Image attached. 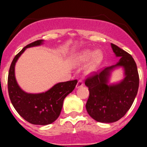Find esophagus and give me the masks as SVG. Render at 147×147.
<instances>
[{
	"instance_id": "1",
	"label": "esophagus",
	"mask_w": 147,
	"mask_h": 147,
	"mask_svg": "<svg viewBox=\"0 0 147 147\" xmlns=\"http://www.w3.org/2000/svg\"><path fill=\"white\" fill-rule=\"evenodd\" d=\"M84 84H83V82L82 80H79L77 83V85H76V88H80V87H83Z\"/></svg>"
}]
</instances>
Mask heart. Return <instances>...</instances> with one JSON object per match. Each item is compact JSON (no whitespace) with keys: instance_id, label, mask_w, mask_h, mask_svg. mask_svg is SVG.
<instances>
[{"instance_id":"b5f03b06","label":"heart","mask_w":147,"mask_h":147,"mask_svg":"<svg viewBox=\"0 0 147 147\" xmlns=\"http://www.w3.org/2000/svg\"><path fill=\"white\" fill-rule=\"evenodd\" d=\"M103 53L101 50L92 51L91 50H84L80 52L75 55V63L77 65H83L87 63L85 68L87 74H92L97 70L103 60Z\"/></svg>"}]
</instances>
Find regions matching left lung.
Listing matches in <instances>:
<instances>
[{
    "instance_id": "1",
    "label": "left lung",
    "mask_w": 147,
    "mask_h": 147,
    "mask_svg": "<svg viewBox=\"0 0 147 147\" xmlns=\"http://www.w3.org/2000/svg\"><path fill=\"white\" fill-rule=\"evenodd\" d=\"M111 47L116 57H120L118 63L96 72L84 82L90 91L86 109L92 119L102 123L115 122L123 117L132 105L139 89V74L132 56L115 44L111 43ZM120 66L124 69V79L109 84L111 72Z\"/></svg>"
}]
</instances>
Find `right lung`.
I'll return each mask as SVG.
<instances>
[{
  "instance_id": "add662e5",
  "label": "right lung",
  "mask_w": 147,
  "mask_h": 147,
  "mask_svg": "<svg viewBox=\"0 0 147 147\" xmlns=\"http://www.w3.org/2000/svg\"><path fill=\"white\" fill-rule=\"evenodd\" d=\"M43 44V40L35 41L22 49L10 65L8 78L10 100L18 113L32 124L47 125L54 122L60 116L65 98L72 92L78 80L59 82L45 92L32 94L23 91L16 81L15 66L20 56L28 47Z\"/></svg>"
}]
</instances>
